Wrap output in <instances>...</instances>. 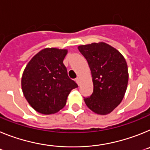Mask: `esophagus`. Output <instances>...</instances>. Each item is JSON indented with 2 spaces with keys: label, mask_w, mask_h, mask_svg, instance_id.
I'll list each match as a JSON object with an SVG mask.
<instances>
[{
  "label": "esophagus",
  "mask_w": 150,
  "mask_h": 150,
  "mask_svg": "<svg viewBox=\"0 0 150 150\" xmlns=\"http://www.w3.org/2000/svg\"><path fill=\"white\" fill-rule=\"evenodd\" d=\"M75 81H76L77 84H79V83H80V78H79V77L76 78V79H75Z\"/></svg>",
  "instance_id": "obj_1"
}]
</instances>
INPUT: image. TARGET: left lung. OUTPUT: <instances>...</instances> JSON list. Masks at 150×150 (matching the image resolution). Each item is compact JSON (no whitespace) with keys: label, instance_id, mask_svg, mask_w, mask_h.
<instances>
[{"label":"left lung","instance_id":"8db88e82","mask_svg":"<svg viewBox=\"0 0 150 150\" xmlns=\"http://www.w3.org/2000/svg\"><path fill=\"white\" fill-rule=\"evenodd\" d=\"M78 48L88 61L93 84V93L84 97V102L93 112L109 114L120 104L127 90L125 59L115 48L104 42L80 45Z\"/></svg>","mask_w":150,"mask_h":150}]
</instances>
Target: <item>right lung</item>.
Wrapping results in <instances>:
<instances>
[{
  "label": "right lung",
  "mask_w": 150,
  "mask_h": 150,
  "mask_svg": "<svg viewBox=\"0 0 150 150\" xmlns=\"http://www.w3.org/2000/svg\"><path fill=\"white\" fill-rule=\"evenodd\" d=\"M66 49L45 48L28 62L22 76V90L28 103L44 115L59 112L78 84L70 79L63 59Z\"/></svg>",
  "instance_id": "add662e5"
}]
</instances>
